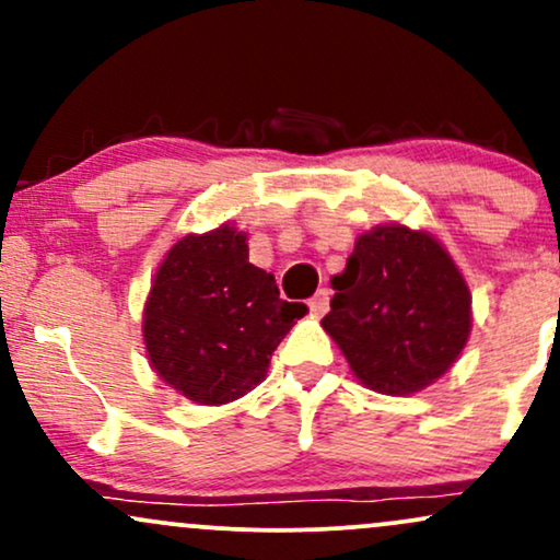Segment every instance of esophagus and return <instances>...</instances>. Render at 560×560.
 Segmentation results:
<instances>
[{
	"label": "esophagus",
	"mask_w": 560,
	"mask_h": 560,
	"mask_svg": "<svg viewBox=\"0 0 560 560\" xmlns=\"http://www.w3.org/2000/svg\"><path fill=\"white\" fill-rule=\"evenodd\" d=\"M307 307H311L313 316H324L329 311V289H318L311 300H307Z\"/></svg>",
	"instance_id": "obj_1"
}]
</instances>
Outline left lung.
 I'll return each instance as SVG.
<instances>
[{
  "label": "left lung",
  "mask_w": 560,
  "mask_h": 560,
  "mask_svg": "<svg viewBox=\"0 0 560 560\" xmlns=\"http://www.w3.org/2000/svg\"><path fill=\"white\" fill-rule=\"evenodd\" d=\"M320 324L355 376L384 395L440 378L471 331V294L440 242L405 226H376L334 276Z\"/></svg>",
  "instance_id": "1"
}]
</instances>
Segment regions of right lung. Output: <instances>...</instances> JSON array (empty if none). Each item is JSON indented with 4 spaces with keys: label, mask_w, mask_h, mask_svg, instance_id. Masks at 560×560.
Wrapping results in <instances>:
<instances>
[{
    "label": "right lung",
    "mask_w": 560,
    "mask_h": 560,
    "mask_svg": "<svg viewBox=\"0 0 560 560\" xmlns=\"http://www.w3.org/2000/svg\"><path fill=\"white\" fill-rule=\"evenodd\" d=\"M305 305L279 298L271 273L247 260V242L223 223L171 249L144 307V342L165 384L202 405L242 397Z\"/></svg>",
    "instance_id": "1"
}]
</instances>
